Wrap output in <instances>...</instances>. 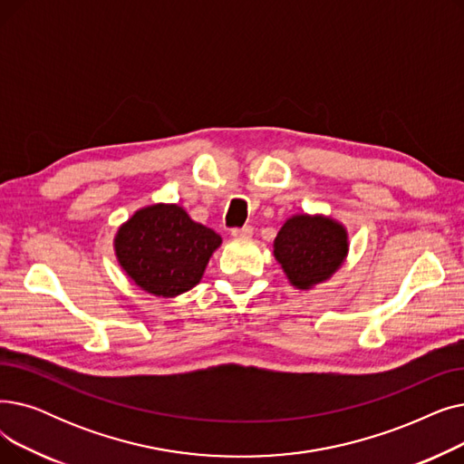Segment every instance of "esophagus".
<instances>
[{
  "instance_id": "34e87169",
  "label": "esophagus",
  "mask_w": 464,
  "mask_h": 464,
  "mask_svg": "<svg viewBox=\"0 0 464 464\" xmlns=\"http://www.w3.org/2000/svg\"><path fill=\"white\" fill-rule=\"evenodd\" d=\"M232 236L234 237H239V239H247L253 236V227H244V228H234L232 230Z\"/></svg>"
}]
</instances>
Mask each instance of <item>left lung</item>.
I'll return each mask as SVG.
<instances>
[{
  "instance_id": "obj_1",
  "label": "left lung",
  "mask_w": 464,
  "mask_h": 464,
  "mask_svg": "<svg viewBox=\"0 0 464 464\" xmlns=\"http://www.w3.org/2000/svg\"><path fill=\"white\" fill-rule=\"evenodd\" d=\"M349 255V234L338 218L323 213L289 217L274 239V256L298 291L328 281Z\"/></svg>"
}]
</instances>
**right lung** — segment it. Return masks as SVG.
<instances>
[{
	"label": "right lung",
	"instance_id": "obj_1",
	"mask_svg": "<svg viewBox=\"0 0 464 464\" xmlns=\"http://www.w3.org/2000/svg\"><path fill=\"white\" fill-rule=\"evenodd\" d=\"M223 239L196 223L179 204L140 208L113 237L119 266L152 296L175 298L202 281Z\"/></svg>",
	"mask_w": 464,
	"mask_h": 464
}]
</instances>
